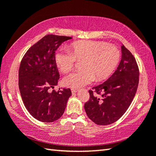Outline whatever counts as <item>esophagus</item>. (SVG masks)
I'll return each mask as SVG.
<instances>
[{
  "mask_svg": "<svg viewBox=\"0 0 156 156\" xmlns=\"http://www.w3.org/2000/svg\"><path fill=\"white\" fill-rule=\"evenodd\" d=\"M78 91V89H72V92L73 94L76 93V92Z\"/></svg>",
  "mask_w": 156,
  "mask_h": 156,
  "instance_id": "esophagus-1",
  "label": "esophagus"
}]
</instances>
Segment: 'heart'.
<instances>
[{"instance_id":"obj_1","label":"heart","mask_w":156,"mask_h":156,"mask_svg":"<svg viewBox=\"0 0 156 156\" xmlns=\"http://www.w3.org/2000/svg\"><path fill=\"white\" fill-rule=\"evenodd\" d=\"M70 51L58 50L54 61L62 73L72 71L76 60L83 61V71L71 73L63 79V84L68 87L79 89L91 83L96 78L101 81L109 77L115 69L120 59L117 47L102 41H83L72 43Z\"/></svg>"}]
</instances>
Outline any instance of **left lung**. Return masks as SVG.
Here are the masks:
<instances>
[{"label":"left lung","mask_w":156,"mask_h":156,"mask_svg":"<svg viewBox=\"0 0 156 156\" xmlns=\"http://www.w3.org/2000/svg\"><path fill=\"white\" fill-rule=\"evenodd\" d=\"M121 60L115 72L100 85L89 90L90 98L84 104L89 119L98 125H108L122 117L135 96L139 69L131 53L122 44ZM102 93L100 97L97 94Z\"/></svg>","instance_id":"1"}]
</instances>
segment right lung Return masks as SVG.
<instances>
[{"label": "right lung", "instance_id": "1", "mask_svg": "<svg viewBox=\"0 0 156 156\" xmlns=\"http://www.w3.org/2000/svg\"><path fill=\"white\" fill-rule=\"evenodd\" d=\"M72 38L47 35L31 46L21 60L18 73L21 97L29 113L41 122H52L59 119L72 96L70 89L49 91L58 85L60 78L54 61L55 51L62 43Z\"/></svg>", "mask_w": 156, "mask_h": 156}]
</instances>
